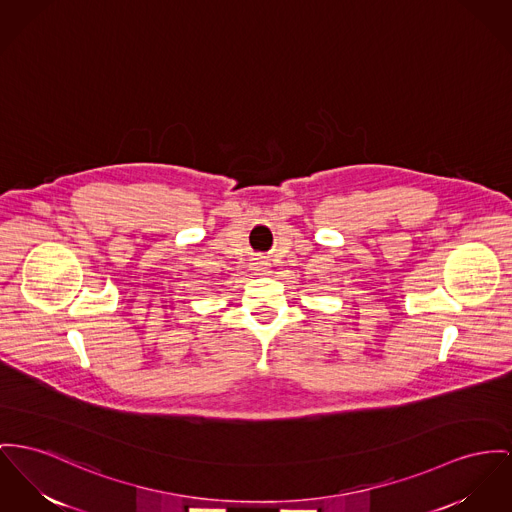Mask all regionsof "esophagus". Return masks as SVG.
Instances as JSON below:
<instances>
[{"label":"esophagus","mask_w":512,"mask_h":512,"mask_svg":"<svg viewBox=\"0 0 512 512\" xmlns=\"http://www.w3.org/2000/svg\"><path fill=\"white\" fill-rule=\"evenodd\" d=\"M256 266H258L260 270H268V268H270V262H268V260H258Z\"/></svg>","instance_id":"obj_1"}]
</instances>
